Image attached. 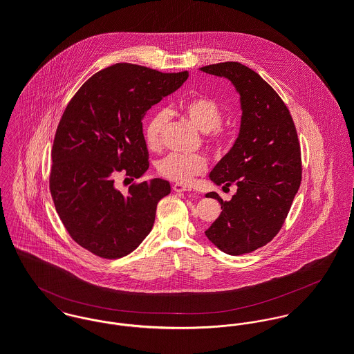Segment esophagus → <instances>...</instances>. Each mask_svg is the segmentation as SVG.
<instances>
[{
    "instance_id": "1",
    "label": "esophagus",
    "mask_w": 354,
    "mask_h": 354,
    "mask_svg": "<svg viewBox=\"0 0 354 354\" xmlns=\"http://www.w3.org/2000/svg\"><path fill=\"white\" fill-rule=\"evenodd\" d=\"M173 189L176 192H187V191H191V187L189 185H185V184H181V183H176L173 185Z\"/></svg>"
}]
</instances>
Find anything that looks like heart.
Listing matches in <instances>:
<instances>
[{
  "label": "heart",
  "instance_id": "1",
  "mask_svg": "<svg viewBox=\"0 0 354 354\" xmlns=\"http://www.w3.org/2000/svg\"><path fill=\"white\" fill-rule=\"evenodd\" d=\"M184 114L202 131L209 133V142L218 150H222L229 142V133L221 128L223 113L221 106L207 97H192L181 106ZM169 121V111L166 109L156 110L146 128L145 140L150 150L160 147V135ZM207 169V159L202 153H170L159 160L158 173L167 180L177 183H189L195 176L204 173Z\"/></svg>",
  "mask_w": 354,
  "mask_h": 354
}]
</instances>
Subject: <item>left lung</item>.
<instances>
[{
	"label": "left lung",
	"mask_w": 354,
	"mask_h": 354,
	"mask_svg": "<svg viewBox=\"0 0 354 354\" xmlns=\"http://www.w3.org/2000/svg\"><path fill=\"white\" fill-rule=\"evenodd\" d=\"M202 72L227 79L240 94L241 124L229 152L215 165L209 180L236 185L229 202L218 194L221 214L204 232L227 254L250 253L270 243L281 230L301 184V153L297 131L286 104L251 68L219 62Z\"/></svg>",
	"instance_id": "1"
}]
</instances>
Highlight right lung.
<instances>
[{"label":"right lung","mask_w":354,"mask_h":354,"mask_svg":"<svg viewBox=\"0 0 354 354\" xmlns=\"http://www.w3.org/2000/svg\"><path fill=\"white\" fill-rule=\"evenodd\" d=\"M188 76L120 62L91 76L66 106L51 150L50 192L80 247L117 259L135 251L151 232L156 204L170 194L169 181L133 184L124 195L114 180L118 173L140 178L147 171L142 121Z\"/></svg>","instance_id":"right-lung-1"}]
</instances>
